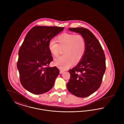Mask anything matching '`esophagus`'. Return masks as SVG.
Segmentation results:
<instances>
[{
    "mask_svg": "<svg viewBox=\"0 0 124 124\" xmlns=\"http://www.w3.org/2000/svg\"><path fill=\"white\" fill-rule=\"evenodd\" d=\"M63 72H64V71H63V70H60V71H59V73H60V74L62 73H63Z\"/></svg>",
    "mask_w": 124,
    "mask_h": 124,
    "instance_id": "esophagus-1",
    "label": "esophagus"
}]
</instances>
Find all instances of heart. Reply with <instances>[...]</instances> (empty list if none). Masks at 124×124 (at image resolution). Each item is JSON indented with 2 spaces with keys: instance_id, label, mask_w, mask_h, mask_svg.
Masks as SVG:
<instances>
[{
  "instance_id": "obj_1",
  "label": "heart",
  "mask_w": 124,
  "mask_h": 124,
  "mask_svg": "<svg viewBox=\"0 0 124 124\" xmlns=\"http://www.w3.org/2000/svg\"><path fill=\"white\" fill-rule=\"evenodd\" d=\"M55 40L52 39L49 43L48 49L53 57L58 56L60 48H64V55L54 59L53 64L62 70H65L75 64L78 63L84 57L86 49L84 37L81 34L73 33H63Z\"/></svg>"
}]
</instances>
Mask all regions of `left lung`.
Here are the masks:
<instances>
[{"label":"left lung","instance_id":"1","mask_svg":"<svg viewBox=\"0 0 124 124\" xmlns=\"http://www.w3.org/2000/svg\"><path fill=\"white\" fill-rule=\"evenodd\" d=\"M69 30L84 37L86 49L80 62L69 70L71 77L67 88L71 94L85 98L100 87L106 69L105 55L100 43L90 30L83 27L69 28Z\"/></svg>","mask_w":124,"mask_h":124}]
</instances>
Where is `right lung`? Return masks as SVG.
<instances>
[{"label": "right lung", "instance_id": "add662e5", "mask_svg": "<svg viewBox=\"0 0 124 124\" xmlns=\"http://www.w3.org/2000/svg\"><path fill=\"white\" fill-rule=\"evenodd\" d=\"M64 29L35 26L25 36L18 51L17 68L22 85L30 93L41 94L53 88L59 71L56 66H49L53 58L48 43Z\"/></svg>", "mask_w": 124, "mask_h": 124}]
</instances>
